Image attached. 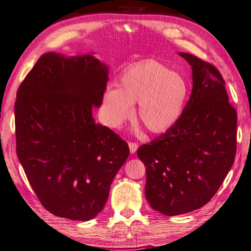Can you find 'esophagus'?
Instances as JSON below:
<instances>
[{"label":"esophagus","mask_w":251,"mask_h":251,"mask_svg":"<svg viewBox=\"0 0 251 251\" xmlns=\"http://www.w3.org/2000/svg\"><path fill=\"white\" fill-rule=\"evenodd\" d=\"M129 148L131 154H134L136 152V150H138V144L133 143V142H129Z\"/></svg>","instance_id":"obj_1"}]
</instances>
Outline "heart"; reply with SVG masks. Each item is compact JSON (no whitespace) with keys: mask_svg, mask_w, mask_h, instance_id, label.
<instances>
[{"mask_svg":"<svg viewBox=\"0 0 251 251\" xmlns=\"http://www.w3.org/2000/svg\"><path fill=\"white\" fill-rule=\"evenodd\" d=\"M188 96V84L180 75L157 61H145L121 75L120 87L106 89V122L119 126L133 115V103H139V120L152 133H163L180 119Z\"/></svg>","mask_w":251,"mask_h":251,"instance_id":"heart-1","label":"heart"}]
</instances>
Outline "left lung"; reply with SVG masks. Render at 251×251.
Listing matches in <instances>:
<instances>
[{
	"mask_svg": "<svg viewBox=\"0 0 251 251\" xmlns=\"http://www.w3.org/2000/svg\"><path fill=\"white\" fill-rule=\"evenodd\" d=\"M192 68V92L177 124L138 150L146 168L145 197L167 216L200 209L234 164L237 113L213 65L179 52Z\"/></svg>",
	"mask_w": 251,
	"mask_h": 251,
	"instance_id": "left-lung-1",
	"label": "left lung"
}]
</instances>
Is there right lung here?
Returning a JSON list of instances; mask_svg holds the SVG:
<instances>
[{
	"label": "right lung",
	"mask_w": 251,
	"mask_h": 251,
	"mask_svg": "<svg viewBox=\"0 0 251 251\" xmlns=\"http://www.w3.org/2000/svg\"><path fill=\"white\" fill-rule=\"evenodd\" d=\"M108 72L92 54L48 52L17 91V157L41 204L55 216L94 219L129 156L126 142L93 118Z\"/></svg>",
	"instance_id": "right-lung-1"
}]
</instances>
